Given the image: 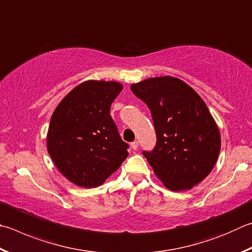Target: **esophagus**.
I'll use <instances>...</instances> for the list:
<instances>
[{"instance_id": "34e87169", "label": "esophagus", "mask_w": 252, "mask_h": 252, "mask_svg": "<svg viewBox=\"0 0 252 252\" xmlns=\"http://www.w3.org/2000/svg\"><path fill=\"white\" fill-rule=\"evenodd\" d=\"M138 146H139V142H138V141H133V142H132V143H131V148L133 149V150L138 149Z\"/></svg>"}]
</instances>
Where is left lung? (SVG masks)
<instances>
[{"mask_svg": "<svg viewBox=\"0 0 252 252\" xmlns=\"http://www.w3.org/2000/svg\"><path fill=\"white\" fill-rule=\"evenodd\" d=\"M152 114L157 144L143 155L168 189H189L208 175L220 133L204 100L184 81L165 76L131 86Z\"/></svg>", "mask_w": 252, "mask_h": 252, "instance_id": "1", "label": "left lung"}]
</instances>
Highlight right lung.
Listing matches in <instances>:
<instances>
[{
	"mask_svg": "<svg viewBox=\"0 0 252 252\" xmlns=\"http://www.w3.org/2000/svg\"><path fill=\"white\" fill-rule=\"evenodd\" d=\"M122 88L116 81H85L55 109L47 150L59 172L76 185L98 187L129 155L110 116Z\"/></svg>",
	"mask_w": 252,
	"mask_h": 252,
	"instance_id": "right-lung-1",
	"label": "right lung"
}]
</instances>
